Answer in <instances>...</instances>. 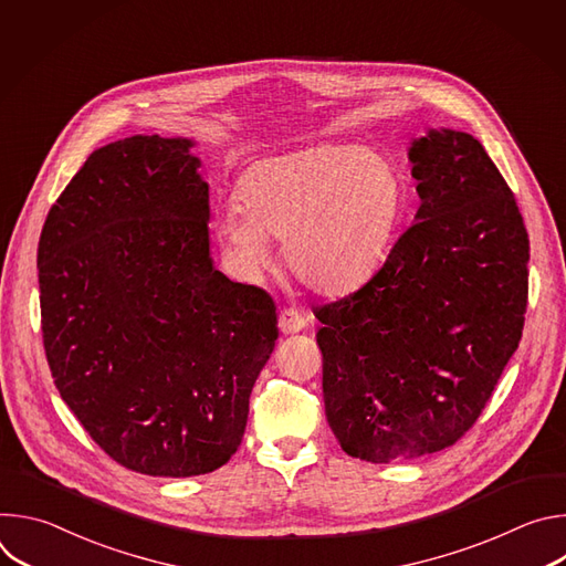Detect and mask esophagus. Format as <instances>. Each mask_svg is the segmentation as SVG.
I'll list each match as a JSON object with an SVG mask.
<instances>
[{
  "label": "esophagus",
  "mask_w": 566,
  "mask_h": 566,
  "mask_svg": "<svg viewBox=\"0 0 566 566\" xmlns=\"http://www.w3.org/2000/svg\"><path fill=\"white\" fill-rule=\"evenodd\" d=\"M277 322H280V332H282L284 336H289V334H297V332H302V329L306 327L308 313L297 311V308H284V311H280Z\"/></svg>",
  "instance_id": "obj_1"
}]
</instances>
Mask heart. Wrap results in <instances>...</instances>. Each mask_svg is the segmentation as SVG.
I'll list each match as a JSON object with an SVG mask.
<instances>
[{
	"label": "heart",
	"instance_id": "heart-1",
	"mask_svg": "<svg viewBox=\"0 0 566 566\" xmlns=\"http://www.w3.org/2000/svg\"><path fill=\"white\" fill-rule=\"evenodd\" d=\"M398 214V179L369 149L315 145L260 160L237 186V203L217 212L214 232L247 277L271 264V239L293 277L340 295L382 262Z\"/></svg>",
	"mask_w": 566,
	"mask_h": 566
}]
</instances>
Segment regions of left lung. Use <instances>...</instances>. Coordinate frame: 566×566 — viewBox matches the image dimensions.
Segmentation results:
<instances>
[{
  "instance_id": "8db88e82",
  "label": "left lung",
  "mask_w": 566,
  "mask_h": 566,
  "mask_svg": "<svg viewBox=\"0 0 566 566\" xmlns=\"http://www.w3.org/2000/svg\"><path fill=\"white\" fill-rule=\"evenodd\" d=\"M408 158L417 223L365 286L313 308L329 428L371 463L439 452L472 428L528 300V232L483 145L441 127Z\"/></svg>"
}]
</instances>
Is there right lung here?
<instances>
[{
  "mask_svg": "<svg viewBox=\"0 0 566 566\" xmlns=\"http://www.w3.org/2000/svg\"><path fill=\"white\" fill-rule=\"evenodd\" d=\"M190 138L96 149L38 247L42 338L62 400L120 465L195 476L239 448L273 354L271 295L210 258V195Z\"/></svg>",
  "mask_w": 566,
  "mask_h": 566,
  "instance_id": "1",
  "label": "right lung"
}]
</instances>
